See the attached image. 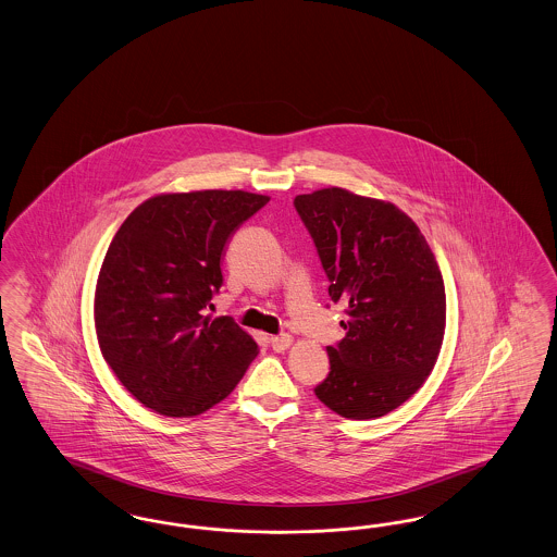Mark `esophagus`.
Returning a JSON list of instances; mask_svg holds the SVG:
<instances>
[{"label":"esophagus","mask_w":557,"mask_h":557,"mask_svg":"<svg viewBox=\"0 0 557 557\" xmlns=\"http://www.w3.org/2000/svg\"><path fill=\"white\" fill-rule=\"evenodd\" d=\"M269 342H271V348L275 352H284V350H288L289 344H292V335H273V337H269Z\"/></svg>","instance_id":"1"}]
</instances>
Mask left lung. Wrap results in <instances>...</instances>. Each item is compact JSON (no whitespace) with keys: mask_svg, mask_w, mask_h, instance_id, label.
<instances>
[{"mask_svg":"<svg viewBox=\"0 0 557 557\" xmlns=\"http://www.w3.org/2000/svg\"><path fill=\"white\" fill-rule=\"evenodd\" d=\"M294 205L332 282V300L348 302L346 337L327 346L332 371L314 394L344 419L385 417L421 389L444 344L435 255L389 200L330 186Z\"/></svg>","mask_w":557,"mask_h":557,"instance_id":"obj_1","label":"left lung"}]
</instances>
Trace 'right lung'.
<instances>
[{
	"mask_svg": "<svg viewBox=\"0 0 557 557\" xmlns=\"http://www.w3.org/2000/svg\"><path fill=\"white\" fill-rule=\"evenodd\" d=\"M268 195L161 193L120 225L95 286V332L113 375L163 417H197L227 398L257 342L205 309L222 286L223 246Z\"/></svg>",
	"mask_w": 557,
	"mask_h": 557,
	"instance_id": "add662e5",
	"label": "right lung"
}]
</instances>
